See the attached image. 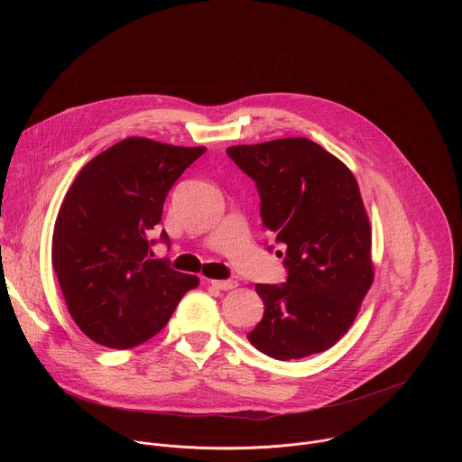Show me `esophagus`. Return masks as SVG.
<instances>
[{
	"instance_id": "34e87169",
	"label": "esophagus",
	"mask_w": 462,
	"mask_h": 462,
	"mask_svg": "<svg viewBox=\"0 0 462 462\" xmlns=\"http://www.w3.org/2000/svg\"><path fill=\"white\" fill-rule=\"evenodd\" d=\"M216 289H219V291H232V289H236L239 283L237 282H234V280H212L210 282Z\"/></svg>"
}]
</instances>
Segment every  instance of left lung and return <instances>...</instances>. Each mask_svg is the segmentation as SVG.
Instances as JSON below:
<instances>
[{
  "label": "left lung",
  "instance_id": "obj_1",
  "mask_svg": "<svg viewBox=\"0 0 462 462\" xmlns=\"http://www.w3.org/2000/svg\"><path fill=\"white\" fill-rule=\"evenodd\" d=\"M226 153L257 184L263 226L287 246V283L255 285L265 314L248 342L276 360L333 347L374 280L371 223L353 171L303 137Z\"/></svg>",
  "mask_w": 462,
  "mask_h": 462
}]
</instances>
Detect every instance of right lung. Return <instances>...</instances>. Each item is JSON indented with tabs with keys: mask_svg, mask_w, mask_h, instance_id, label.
I'll return each instance as SVG.
<instances>
[{
	"mask_svg": "<svg viewBox=\"0 0 462 462\" xmlns=\"http://www.w3.org/2000/svg\"><path fill=\"white\" fill-rule=\"evenodd\" d=\"M205 152L127 137L91 159L65 193L52 267L71 318L93 342L113 349L148 342L199 285L152 259L150 232L173 182Z\"/></svg>",
	"mask_w": 462,
	"mask_h": 462,
	"instance_id": "right-lung-1",
	"label": "right lung"
}]
</instances>
